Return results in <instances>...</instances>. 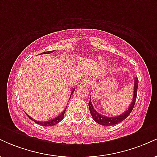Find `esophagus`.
Returning <instances> with one entry per match:
<instances>
[{"mask_svg": "<svg viewBox=\"0 0 157 157\" xmlns=\"http://www.w3.org/2000/svg\"><path fill=\"white\" fill-rule=\"evenodd\" d=\"M91 82H92V80H91V79L89 78H89L87 77V78H86L83 81H82V82H83L85 85H86V86H89V85H91Z\"/></svg>", "mask_w": 157, "mask_h": 157, "instance_id": "1", "label": "esophagus"}]
</instances>
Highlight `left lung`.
<instances>
[{
    "instance_id": "8db88e82",
    "label": "left lung",
    "mask_w": 157,
    "mask_h": 157,
    "mask_svg": "<svg viewBox=\"0 0 157 157\" xmlns=\"http://www.w3.org/2000/svg\"><path fill=\"white\" fill-rule=\"evenodd\" d=\"M137 89H138V79L135 78L134 79V97H133L132 102H131L130 106L128 107V110H126L125 112H124L122 114L119 115L117 117H106L104 115L100 114V113H98L96 110L94 109V106L92 105V102H91V99H90V101L89 102V111L91 113V117H92L93 120H94L97 123L100 124L101 125H116V124L120 123V122H122V120H124L128 117V115L130 114L131 111H132L133 109H134V106L136 100V95H137Z\"/></svg>"
}]
</instances>
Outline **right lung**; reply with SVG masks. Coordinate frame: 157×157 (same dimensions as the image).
Wrapping results in <instances>:
<instances>
[{
	"label": "right lung",
	"mask_w": 157,
	"mask_h": 157,
	"mask_svg": "<svg viewBox=\"0 0 157 157\" xmlns=\"http://www.w3.org/2000/svg\"><path fill=\"white\" fill-rule=\"evenodd\" d=\"M52 52H53V51H48V52H43V53H41L40 55H44V54H48H48L52 53ZM39 55H40V54H39ZM75 89H73L72 91H71V95H70V98H71V94H72L74 91H75ZM69 100H70V99H69ZM66 107H67V106H66ZM66 109H65L64 111H63V112L61 113L60 115H59V116L57 117H55V119H53V120H48V121H46V122L37 121V120H34V119H32L31 117L29 116V115H28V114H26V115H27V116H28V117L29 118L30 120H32V121L35 122V123L39 124L40 125H43V126H52V125H56V124L59 123V122H60L61 120H62L63 119V117H64V113H65V112H66Z\"/></svg>",
	"instance_id": "obj_1"
}]
</instances>
